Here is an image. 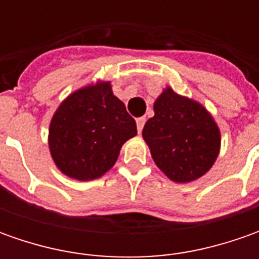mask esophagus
Here are the masks:
<instances>
[{
  "label": "esophagus",
  "instance_id": "34e87169",
  "mask_svg": "<svg viewBox=\"0 0 259 259\" xmlns=\"http://www.w3.org/2000/svg\"><path fill=\"white\" fill-rule=\"evenodd\" d=\"M144 124H145L144 116H141V118H137V130H138V133H141V131H143Z\"/></svg>",
  "mask_w": 259,
  "mask_h": 259
}]
</instances>
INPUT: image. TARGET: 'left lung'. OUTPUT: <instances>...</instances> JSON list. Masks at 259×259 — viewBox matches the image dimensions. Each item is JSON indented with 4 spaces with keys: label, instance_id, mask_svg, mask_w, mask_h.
<instances>
[{
    "label": "left lung",
    "instance_id": "1",
    "mask_svg": "<svg viewBox=\"0 0 259 259\" xmlns=\"http://www.w3.org/2000/svg\"><path fill=\"white\" fill-rule=\"evenodd\" d=\"M154 112L145 122L143 137L155 164L179 183L203 176L221 147L212 116L202 105L179 96L170 88L155 101Z\"/></svg>",
    "mask_w": 259,
    "mask_h": 259
}]
</instances>
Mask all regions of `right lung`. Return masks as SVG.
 Here are the masks:
<instances>
[{
	"label": "right lung",
	"mask_w": 259,
	"mask_h": 259,
	"mask_svg": "<svg viewBox=\"0 0 259 259\" xmlns=\"http://www.w3.org/2000/svg\"><path fill=\"white\" fill-rule=\"evenodd\" d=\"M135 119L112 94L109 82L86 86L59 106L50 124L49 147L56 165L76 180L101 177L115 164Z\"/></svg>",
	"instance_id": "add662e5"
}]
</instances>
